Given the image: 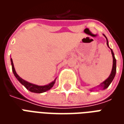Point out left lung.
Returning a JSON list of instances; mask_svg holds the SVG:
<instances>
[{"instance_id": "8db88e82", "label": "left lung", "mask_w": 124, "mask_h": 124, "mask_svg": "<svg viewBox=\"0 0 124 124\" xmlns=\"http://www.w3.org/2000/svg\"><path fill=\"white\" fill-rule=\"evenodd\" d=\"M103 35L105 36V38H106V41H107V45L108 46V48H109V44H108V38H106V36L103 34ZM111 50V52H112V57H113V66H112V72L110 73V74H109V77L107 78L106 80H104L102 83H101L100 85L97 86V88H98L101 89V90H105V89H106L108 86H109V84L112 83V82L114 80V78L115 76H116V60L114 56V52L112 50V49L110 48ZM96 88H94L92 89L90 91H93L92 90L93 89H95Z\"/></svg>"}]
</instances>
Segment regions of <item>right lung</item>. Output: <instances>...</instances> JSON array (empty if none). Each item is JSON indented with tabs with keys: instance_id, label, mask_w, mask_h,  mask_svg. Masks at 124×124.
<instances>
[{
	"instance_id": "1",
	"label": "right lung",
	"mask_w": 124,
	"mask_h": 124,
	"mask_svg": "<svg viewBox=\"0 0 124 124\" xmlns=\"http://www.w3.org/2000/svg\"><path fill=\"white\" fill-rule=\"evenodd\" d=\"M10 62H11V65H12V72H13V74H14L15 77L16 78V79L20 82V83L23 84V86L25 87L28 90H29L30 92H31L38 93L45 92L50 90L53 87L55 82H56V79H55L52 82H50L48 84H47V85H44V86H38V85H36V84H34L30 83V82H28L27 81L23 80V78H20V76L17 74V73L16 72V70H15V66H14V64H13V62H12V58H10Z\"/></svg>"
}]
</instances>
